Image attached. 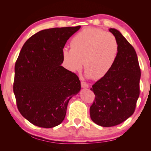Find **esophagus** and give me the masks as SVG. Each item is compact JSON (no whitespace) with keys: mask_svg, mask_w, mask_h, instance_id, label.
Returning a JSON list of instances; mask_svg holds the SVG:
<instances>
[{"mask_svg":"<svg viewBox=\"0 0 151 151\" xmlns=\"http://www.w3.org/2000/svg\"><path fill=\"white\" fill-rule=\"evenodd\" d=\"M81 87L84 88H89V84L88 83H85L84 81L81 82Z\"/></svg>","mask_w":151,"mask_h":151,"instance_id":"obj_1","label":"esophagus"}]
</instances>
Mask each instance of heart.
<instances>
[{
  "instance_id": "heart-1",
  "label": "heart",
  "mask_w": 151,
  "mask_h": 151,
  "mask_svg": "<svg viewBox=\"0 0 151 151\" xmlns=\"http://www.w3.org/2000/svg\"><path fill=\"white\" fill-rule=\"evenodd\" d=\"M71 49L64 47L62 55L63 63L72 72L82 69L93 80L101 79L111 70L119 52L116 37L109 32L86 28L70 41Z\"/></svg>"
}]
</instances>
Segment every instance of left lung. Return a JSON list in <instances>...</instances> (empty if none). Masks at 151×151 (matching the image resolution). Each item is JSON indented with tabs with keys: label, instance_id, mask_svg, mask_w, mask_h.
<instances>
[{
	"label": "left lung",
	"instance_id": "obj_1",
	"mask_svg": "<svg viewBox=\"0 0 151 151\" xmlns=\"http://www.w3.org/2000/svg\"><path fill=\"white\" fill-rule=\"evenodd\" d=\"M119 44V52L111 70L92 86L95 100L90 116L95 123L110 127L133 115L140 94V68L134 48L119 31L109 28Z\"/></svg>",
	"mask_w": 151,
	"mask_h": 151
}]
</instances>
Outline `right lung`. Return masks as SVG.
Instances as JSON below:
<instances>
[{
    "label": "right lung",
    "mask_w": 151,
    "mask_h": 151,
    "mask_svg": "<svg viewBox=\"0 0 151 151\" xmlns=\"http://www.w3.org/2000/svg\"><path fill=\"white\" fill-rule=\"evenodd\" d=\"M80 28L40 31L21 50L15 64L13 91L18 110L32 124L47 129L60 124L68 101L81 90L78 76L61 66L62 49Z\"/></svg>",
    "instance_id": "add662e5"
}]
</instances>
